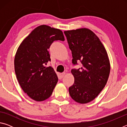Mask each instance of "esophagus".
Here are the masks:
<instances>
[{"label":"esophagus","mask_w":127,"mask_h":127,"mask_svg":"<svg viewBox=\"0 0 127 127\" xmlns=\"http://www.w3.org/2000/svg\"><path fill=\"white\" fill-rule=\"evenodd\" d=\"M65 72L62 73H59V78H62L64 76H65Z\"/></svg>","instance_id":"obj_1"}]
</instances>
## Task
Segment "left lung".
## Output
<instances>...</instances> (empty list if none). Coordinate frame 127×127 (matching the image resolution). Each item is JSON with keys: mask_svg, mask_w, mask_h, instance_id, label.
Here are the masks:
<instances>
[{"mask_svg": "<svg viewBox=\"0 0 127 127\" xmlns=\"http://www.w3.org/2000/svg\"><path fill=\"white\" fill-rule=\"evenodd\" d=\"M72 54V63L80 61L82 67L73 69L74 82L69 88L73 99L80 104L94 100L106 85L110 64L106 49L99 38L86 28L64 32Z\"/></svg>", "mask_w": 127, "mask_h": 127, "instance_id": "8db88e82", "label": "left lung"}]
</instances>
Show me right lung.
<instances>
[{
  "label": "right lung",
  "mask_w": 127,
  "mask_h": 127,
  "mask_svg": "<svg viewBox=\"0 0 127 127\" xmlns=\"http://www.w3.org/2000/svg\"><path fill=\"white\" fill-rule=\"evenodd\" d=\"M61 30L46 25L34 29L21 42L14 58V70L21 88L32 99L42 101L51 95L58 81L51 66L46 67L48 49L57 40L64 41Z\"/></svg>",
  "instance_id": "right-lung-1"
}]
</instances>
